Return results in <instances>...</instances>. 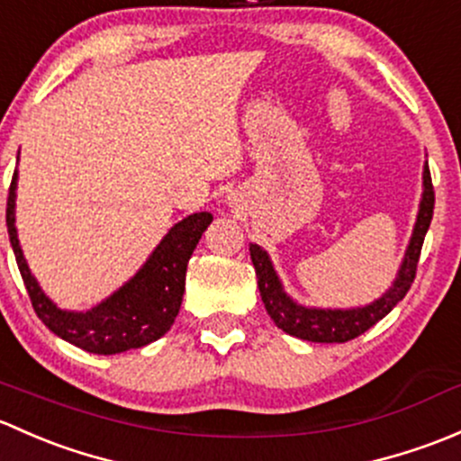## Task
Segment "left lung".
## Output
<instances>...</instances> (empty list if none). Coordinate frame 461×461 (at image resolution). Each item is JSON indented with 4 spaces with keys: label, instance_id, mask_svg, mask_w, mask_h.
<instances>
[{
    "label": "left lung",
    "instance_id": "1",
    "mask_svg": "<svg viewBox=\"0 0 461 461\" xmlns=\"http://www.w3.org/2000/svg\"><path fill=\"white\" fill-rule=\"evenodd\" d=\"M435 208V191L433 182H430L429 164L424 166V193H421L420 212H417L415 229H412L411 244H408L404 262L400 266L393 286L384 293L379 300L362 308H306L293 302L291 297L284 293L282 282H279L277 273H275L273 264H270L268 253L259 249L258 244H250V259H253L255 275H258V286L262 302L268 311L270 320L282 329L284 333L300 337L306 341H317V344H341V341H350L362 333H366L371 326L377 324L379 320L388 315L393 308L397 306L406 297L408 288H411L412 279L417 273V262H420L421 244H424L426 230H429L430 220H433Z\"/></svg>",
    "mask_w": 461,
    "mask_h": 461
}]
</instances>
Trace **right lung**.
I'll return each mask as SVG.
<instances>
[{
    "label": "right lung",
    "mask_w": 461,
    "mask_h": 461,
    "mask_svg": "<svg viewBox=\"0 0 461 461\" xmlns=\"http://www.w3.org/2000/svg\"><path fill=\"white\" fill-rule=\"evenodd\" d=\"M15 188L17 170L13 173L6 202V226L13 253L37 317L57 337L88 353L115 355L141 348L168 333L182 306L188 259L202 240V232L212 221L211 212H193L175 224L135 277L128 279L120 291L86 312H73L61 311L44 295L23 259L15 229Z\"/></svg>",
    "instance_id": "right-lung-1"
}]
</instances>
